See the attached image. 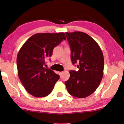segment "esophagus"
Masks as SVG:
<instances>
[{"mask_svg":"<svg viewBox=\"0 0 124 124\" xmlns=\"http://www.w3.org/2000/svg\"><path fill=\"white\" fill-rule=\"evenodd\" d=\"M62 73H63L62 71H61V72H59V74H60V75H61L62 74Z\"/></svg>","mask_w":124,"mask_h":124,"instance_id":"obj_1","label":"esophagus"}]
</instances>
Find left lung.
<instances>
[{
	"label": "left lung",
	"mask_w": 124,
	"mask_h": 124,
	"mask_svg": "<svg viewBox=\"0 0 124 124\" xmlns=\"http://www.w3.org/2000/svg\"><path fill=\"white\" fill-rule=\"evenodd\" d=\"M71 50L72 63L79 69L70 70L65 81L67 91L72 96L85 98L95 92L103 75L104 58L95 41L83 32H66Z\"/></svg>",
	"instance_id": "obj_1"
}]
</instances>
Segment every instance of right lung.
<instances>
[{"mask_svg": "<svg viewBox=\"0 0 124 124\" xmlns=\"http://www.w3.org/2000/svg\"><path fill=\"white\" fill-rule=\"evenodd\" d=\"M66 39L63 32L39 33L31 36L21 48L17 57L18 77L30 94L44 97L52 92L60 76L45 67V61Z\"/></svg>", "mask_w": 124, "mask_h": 124, "instance_id": "right-lung-1", "label": "right lung"}]
</instances>
